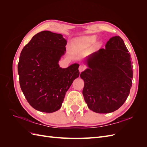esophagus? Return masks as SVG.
<instances>
[{
    "mask_svg": "<svg viewBox=\"0 0 147 147\" xmlns=\"http://www.w3.org/2000/svg\"><path fill=\"white\" fill-rule=\"evenodd\" d=\"M84 69H85V66H84V65H80L79 66L78 70H79V71H80V72H82V71H83Z\"/></svg>",
    "mask_w": 147,
    "mask_h": 147,
    "instance_id": "esophagus-1",
    "label": "esophagus"
}]
</instances>
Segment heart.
I'll list each match as a JSON object with an SVG mask.
<instances>
[{
	"label": "heart",
	"mask_w": 147,
	"mask_h": 147,
	"mask_svg": "<svg viewBox=\"0 0 147 147\" xmlns=\"http://www.w3.org/2000/svg\"><path fill=\"white\" fill-rule=\"evenodd\" d=\"M97 40L96 35H85L76 38L74 41V47L77 50H82L94 43Z\"/></svg>",
	"instance_id": "heart-1"
}]
</instances>
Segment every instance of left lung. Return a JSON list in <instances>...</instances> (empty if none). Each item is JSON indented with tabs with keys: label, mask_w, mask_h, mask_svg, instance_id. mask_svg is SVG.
<instances>
[{
	"label": "left lung",
	"mask_w": 147,
	"mask_h": 147,
	"mask_svg": "<svg viewBox=\"0 0 147 147\" xmlns=\"http://www.w3.org/2000/svg\"><path fill=\"white\" fill-rule=\"evenodd\" d=\"M84 62L88 68L80 77L88 107L98 113L118 110L129 94L133 77L130 53L123 39L110 38L105 48L88 56Z\"/></svg>",
	"instance_id": "left-lung-1"
}]
</instances>
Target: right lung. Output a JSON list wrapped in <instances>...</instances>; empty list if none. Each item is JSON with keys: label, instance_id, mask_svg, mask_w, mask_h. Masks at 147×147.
<instances>
[{"label": "right lung", "instance_id": "right-lung-1", "mask_svg": "<svg viewBox=\"0 0 147 147\" xmlns=\"http://www.w3.org/2000/svg\"><path fill=\"white\" fill-rule=\"evenodd\" d=\"M63 35L44 30L35 34L22 50L18 72L29 104L40 112L53 113L62 106L66 92L79 77V64L61 68L66 51Z\"/></svg>", "mask_w": 147, "mask_h": 147}]
</instances>
